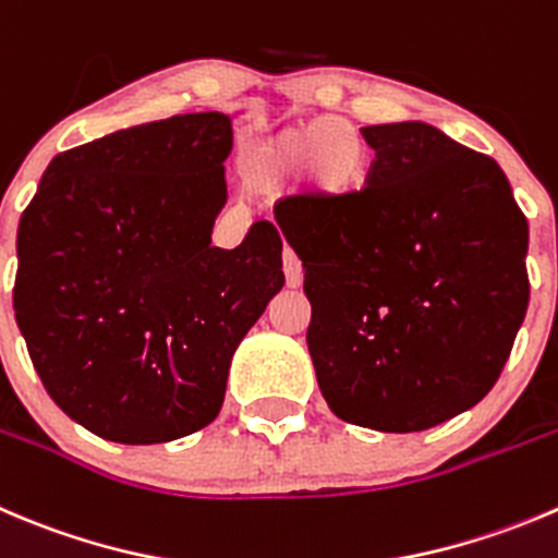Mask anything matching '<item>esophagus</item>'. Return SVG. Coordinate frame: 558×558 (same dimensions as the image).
I'll use <instances>...</instances> for the list:
<instances>
[{"label":"esophagus","instance_id":"1","mask_svg":"<svg viewBox=\"0 0 558 558\" xmlns=\"http://www.w3.org/2000/svg\"><path fill=\"white\" fill-rule=\"evenodd\" d=\"M283 272H286V283H289V289H296V286L302 283V264L289 247L283 251Z\"/></svg>","mask_w":558,"mask_h":558}]
</instances>
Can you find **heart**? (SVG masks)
I'll list each match as a JSON object with an SVG mask.
<instances>
[{
  "mask_svg": "<svg viewBox=\"0 0 558 558\" xmlns=\"http://www.w3.org/2000/svg\"><path fill=\"white\" fill-rule=\"evenodd\" d=\"M349 148V154H340ZM253 171L269 182L302 180L311 174L313 187L324 196H345L354 191L365 174L362 147L351 128L340 119H316L305 128H289L269 142L258 144L253 153Z\"/></svg>",
  "mask_w": 558,
  "mask_h": 558,
  "instance_id": "obj_1",
  "label": "heart"
}]
</instances>
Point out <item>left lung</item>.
<instances>
[{"mask_svg":"<svg viewBox=\"0 0 558 558\" xmlns=\"http://www.w3.org/2000/svg\"><path fill=\"white\" fill-rule=\"evenodd\" d=\"M365 191L275 220L305 269L307 349L343 423L411 434L477 405L529 305V223L494 158L428 122L371 124Z\"/></svg>","mask_w":558,"mask_h":558,"instance_id":"8db88e82","label":"left lung"}]
</instances>
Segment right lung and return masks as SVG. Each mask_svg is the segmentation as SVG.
Segmentation results:
<instances>
[{
  "instance_id": "1",
  "label": "right lung",
  "mask_w": 558,
  "mask_h": 558,
  "mask_svg": "<svg viewBox=\"0 0 558 558\" xmlns=\"http://www.w3.org/2000/svg\"><path fill=\"white\" fill-rule=\"evenodd\" d=\"M231 113H180L57 155L19 223L15 322L53 403L119 445L207 428L231 356L283 289L278 231L213 245Z\"/></svg>"
}]
</instances>
